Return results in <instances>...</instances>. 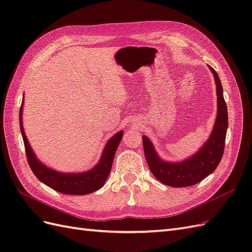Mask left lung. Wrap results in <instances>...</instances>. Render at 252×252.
<instances>
[{"instance_id": "1", "label": "left lung", "mask_w": 252, "mask_h": 252, "mask_svg": "<svg viewBox=\"0 0 252 252\" xmlns=\"http://www.w3.org/2000/svg\"><path fill=\"white\" fill-rule=\"evenodd\" d=\"M208 67L217 86L218 109L212 131L201 148L183 161L169 162L158 156L149 138L142 136L144 154L150 171L158 181L167 186L179 188L197 184L215 171L222 159L228 128V112L220 80L217 71Z\"/></svg>"}]
</instances>
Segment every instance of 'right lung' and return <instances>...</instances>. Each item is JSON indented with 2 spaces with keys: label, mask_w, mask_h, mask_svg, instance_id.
Here are the masks:
<instances>
[{
  "label": "right lung",
  "mask_w": 252,
  "mask_h": 252,
  "mask_svg": "<svg viewBox=\"0 0 252 252\" xmlns=\"http://www.w3.org/2000/svg\"><path fill=\"white\" fill-rule=\"evenodd\" d=\"M23 106H24V94H23V101L20 108V129L23 136V141H24L28 164L35 177L43 184L47 185L53 190H56V191L64 194L84 195L93 193L96 191V190L101 189L110 173L114 155H116V151L124 131L120 130L107 141L102 151L100 161L91 169L77 173L57 171L42 163L36 158L34 151L32 150V146H30L24 131V126H23Z\"/></svg>",
  "instance_id": "obj_1"
}]
</instances>
